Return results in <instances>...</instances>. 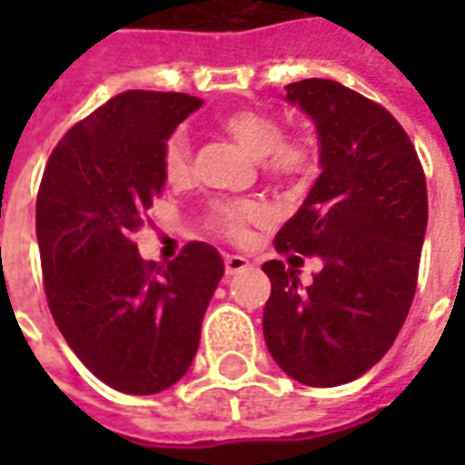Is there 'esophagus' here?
<instances>
[{"label": "esophagus", "mask_w": 465, "mask_h": 465, "mask_svg": "<svg viewBox=\"0 0 465 465\" xmlns=\"http://www.w3.org/2000/svg\"><path fill=\"white\" fill-rule=\"evenodd\" d=\"M223 266H226V273H229V276H233V273L246 272L252 263H249V259L239 256V253H232V256H226V259H223Z\"/></svg>", "instance_id": "obj_1"}]
</instances>
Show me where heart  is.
<instances>
[{"label":"heart","mask_w":465,"mask_h":465,"mask_svg":"<svg viewBox=\"0 0 465 465\" xmlns=\"http://www.w3.org/2000/svg\"><path fill=\"white\" fill-rule=\"evenodd\" d=\"M222 129L253 159H263V172L282 182H303L313 169L312 146L302 139H283L282 124L253 109H239L222 116ZM163 173L169 183H183L192 176V146L186 134L176 132L163 152ZM263 213L256 203L219 206L213 212L216 229L226 236L242 233L243 223Z\"/></svg>","instance_id":"obj_1"}]
</instances>
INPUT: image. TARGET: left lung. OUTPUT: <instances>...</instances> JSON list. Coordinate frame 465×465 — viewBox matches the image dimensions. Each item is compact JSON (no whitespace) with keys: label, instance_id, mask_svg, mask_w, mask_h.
<instances>
[{"label":"left lung","instance_id":"left-lung-1","mask_svg":"<svg viewBox=\"0 0 465 465\" xmlns=\"http://www.w3.org/2000/svg\"><path fill=\"white\" fill-rule=\"evenodd\" d=\"M286 102L313 122L322 173L276 249L319 256L322 272L302 286L296 266L263 263V339L286 376L331 389L376 366L406 322L429 223L426 179L401 124L349 86L303 79L286 86Z\"/></svg>","mask_w":465,"mask_h":465}]
</instances>
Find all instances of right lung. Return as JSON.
<instances>
[{
    "mask_svg": "<svg viewBox=\"0 0 465 465\" xmlns=\"http://www.w3.org/2000/svg\"><path fill=\"white\" fill-rule=\"evenodd\" d=\"M202 104L172 92L116 94L62 136L42 176L49 309L86 369L122 393H159L189 371L223 276L209 243L192 242L169 263H146L134 243L166 183V142Z\"/></svg>",
    "mask_w": 465,
    "mask_h": 465,
    "instance_id": "add662e5",
    "label": "right lung"
}]
</instances>
